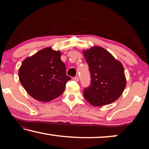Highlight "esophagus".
Segmentation results:
<instances>
[{"instance_id":"1","label":"esophagus","mask_w":149,"mask_h":149,"mask_svg":"<svg viewBox=\"0 0 149 149\" xmlns=\"http://www.w3.org/2000/svg\"><path fill=\"white\" fill-rule=\"evenodd\" d=\"M73 80H74V81H76V82H78L79 80V77H73Z\"/></svg>"}]
</instances>
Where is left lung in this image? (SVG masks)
<instances>
[{
    "instance_id": "obj_1",
    "label": "left lung",
    "mask_w": 149,
    "mask_h": 149,
    "mask_svg": "<svg viewBox=\"0 0 149 149\" xmlns=\"http://www.w3.org/2000/svg\"><path fill=\"white\" fill-rule=\"evenodd\" d=\"M83 52L91 74L90 85L83 92L85 100L94 107L117 100L126 86L123 65L101 47L94 46Z\"/></svg>"
}]
</instances>
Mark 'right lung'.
<instances>
[{
	"label": "right lung",
	"mask_w": 149,
	"mask_h": 149,
	"mask_svg": "<svg viewBox=\"0 0 149 149\" xmlns=\"http://www.w3.org/2000/svg\"><path fill=\"white\" fill-rule=\"evenodd\" d=\"M60 51L47 47L23 61L19 70V81L30 96L47 102L64 92L67 81L66 66Z\"/></svg>",
	"instance_id": "right-lung-1"
}]
</instances>
